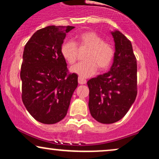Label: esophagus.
Segmentation results:
<instances>
[{"mask_svg": "<svg viewBox=\"0 0 159 159\" xmlns=\"http://www.w3.org/2000/svg\"><path fill=\"white\" fill-rule=\"evenodd\" d=\"M78 84H85L87 83V81H86L85 79H84V78H81L80 77H78Z\"/></svg>", "mask_w": 159, "mask_h": 159, "instance_id": "esophagus-1", "label": "esophagus"}]
</instances>
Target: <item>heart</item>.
<instances>
[{
    "label": "heart",
    "instance_id": "obj_1",
    "mask_svg": "<svg viewBox=\"0 0 159 159\" xmlns=\"http://www.w3.org/2000/svg\"><path fill=\"white\" fill-rule=\"evenodd\" d=\"M87 48L86 61L78 63L71 68L72 73L85 78L93 75L98 68L105 71L110 67L114 57V49L109 43L105 42L102 36L93 31H85L77 36V43L65 41L61 47V54L69 64L72 65L77 61L78 48Z\"/></svg>",
    "mask_w": 159,
    "mask_h": 159
}]
</instances>
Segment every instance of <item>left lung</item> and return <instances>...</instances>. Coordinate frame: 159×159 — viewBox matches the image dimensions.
<instances>
[{"label":"left lung","mask_w":159,"mask_h":159,"mask_svg":"<svg viewBox=\"0 0 159 159\" xmlns=\"http://www.w3.org/2000/svg\"><path fill=\"white\" fill-rule=\"evenodd\" d=\"M111 34L115 52L110 71L87 81L90 114L104 124L121 120L134 103L138 93L137 60L132 43L118 30Z\"/></svg>","instance_id":"8db88e82"}]
</instances>
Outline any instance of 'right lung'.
Returning <instances> with one entry per match:
<instances>
[{"label":"right lung","mask_w":159,"mask_h":159,"mask_svg":"<svg viewBox=\"0 0 159 159\" xmlns=\"http://www.w3.org/2000/svg\"><path fill=\"white\" fill-rule=\"evenodd\" d=\"M72 26H48L38 30L26 43L21 67V98L36 120L54 124L65 117L78 86V75L69 73L61 54Z\"/></svg>","instance_id":"1"}]
</instances>
